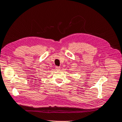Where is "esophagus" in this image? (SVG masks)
<instances>
[{
    "mask_svg": "<svg viewBox=\"0 0 122 122\" xmlns=\"http://www.w3.org/2000/svg\"><path fill=\"white\" fill-rule=\"evenodd\" d=\"M60 67H58V66H56V70H59V69H60Z\"/></svg>",
    "mask_w": 122,
    "mask_h": 122,
    "instance_id": "esophagus-1",
    "label": "esophagus"
}]
</instances>
